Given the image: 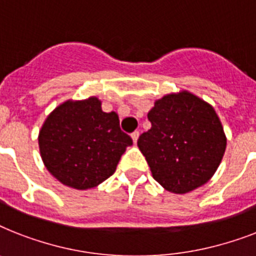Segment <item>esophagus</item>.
I'll return each mask as SVG.
<instances>
[{"label":"esophagus","instance_id":"34e87169","mask_svg":"<svg viewBox=\"0 0 256 256\" xmlns=\"http://www.w3.org/2000/svg\"><path fill=\"white\" fill-rule=\"evenodd\" d=\"M138 138H139V132H132V142L136 143V140H138Z\"/></svg>","mask_w":256,"mask_h":256}]
</instances>
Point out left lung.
<instances>
[{
  "instance_id": "obj_1",
  "label": "left lung",
  "mask_w": 256,
  "mask_h": 256,
  "mask_svg": "<svg viewBox=\"0 0 256 256\" xmlns=\"http://www.w3.org/2000/svg\"><path fill=\"white\" fill-rule=\"evenodd\" d=\"M151 128L138 139L152 178L176 194L206 184L221 164L226 135L210 104L188 90L168 93L147 114Z\"/></svg>"
}]
</instances>
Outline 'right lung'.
Returning <instances> with one entry per match:
<instances>
[{
  "instance_id": "obj_1",
  "label": "right lung",
  "mask_w": 256,
  "mask_h": 256,
  "mask_svg": "<svg viewBox=\"0 0 256 256\" xmlns=\"http://www.w3.org/2000/svg\"><path fill=\"white\" fill-rule=\"evenodd\" d=\"M101 100H67L47 116L38 135L47 171L62 184L85 190L113 175L132 140L120 128L116 112L105 113Z\"/></svg>"
}]
</instances>
